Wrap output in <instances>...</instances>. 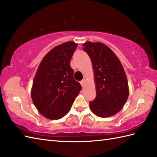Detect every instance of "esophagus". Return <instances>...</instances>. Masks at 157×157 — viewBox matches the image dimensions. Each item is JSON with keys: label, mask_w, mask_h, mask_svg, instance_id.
Segmentation results:
<instances>
[{"label": "esophagus", "mask_w": 157, "mask_h": 157, "mask_svg": "<svg viewBox=\"0 0 157 157\" xmlns=\"http://www.w3.org/2000/svg\"><path fill=\"white\" fill-rule=\"evenodd\" d=\"M80 84H81L82 87H84L85 84H86V79H83L80 82Z\"/></svg>", "instance_id": "obj_1"}]
</instances>
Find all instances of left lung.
Returning <instances> with one entry per match:
<instances>
[{
	"label": "left lung",
	"instance_id": "obj_1",
	"mask_svg": "<svg viewBox=\"0 0 157 157\" xmlns=\"http://www.w3.org/2000/svg\"><path fill=\"white\" fill-rule=\"evenodd\" d=\"M90 58L94 70L96 96L90 102L93 113L109 117L121 111L128 100L129 87L121 62L111 48L102 42L82 45Z\"/></svg>",
	"mask_w": 157,
	"mask_h": 157
}]
</instances>
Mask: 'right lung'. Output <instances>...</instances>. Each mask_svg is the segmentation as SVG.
Masks as SVG:
<instances>
[{
	"label": "right lung",
	"instance_id": "1",
	"mask_svg": "<svg viewBox=\"0 0 157 157\" xmlns=\"http://www.w3.org/2000/svg\"><path fill=\"white\" fill-rule=\"evenodd\" d=\"M78 44L66 42L51 49L40 63L31 90L33 103L46 118L63 117L71 108L82 86L73 78L70 61Z\"/></svg>",
	"mask_w": 157,
	"mask_h": 157
}]
</instances>
